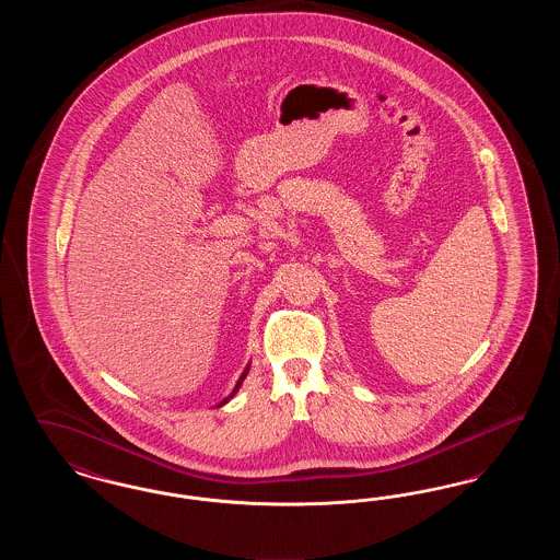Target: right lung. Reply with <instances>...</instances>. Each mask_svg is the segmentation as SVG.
I'll use <instances>...</instances> for the list:
<instances>
[{"mask_svg": "<svg viewBox=\"0 0 560 560\" xmlns=\"http://www.w3.org/2000/svg\"><path fill=\"white\" fill-rule=\"evenodd\" d=\"M247 372H249V365H247V368H245V372L241 373V377H240V380H237V384H235V388H233V393H231V395H229V397H226V399L220 400V405H224V402H229V400H231V399H233V397H235V393H237V390H240V386H241V384H243V380H245V375H247ZM220 405H218V407H220Z\"/></svg>", "mask_w": 560, "mask_h": 560, "instance_id": "right-lung-1", "label": "right lung"}]
</instances>
